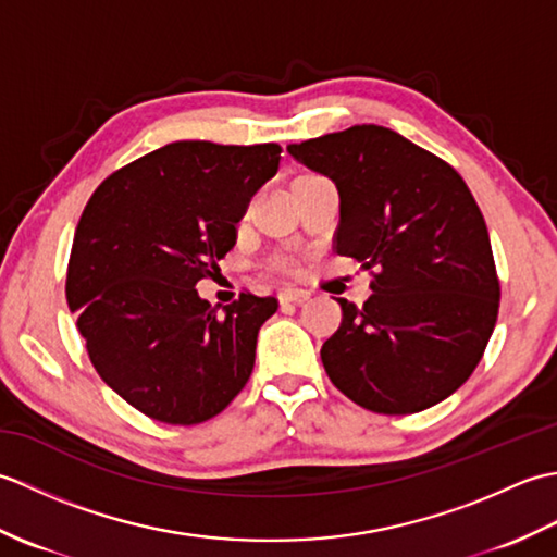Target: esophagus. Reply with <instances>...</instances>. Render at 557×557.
Here are the masks:
<instances>
[{"mask_svg": "<svg viewBox=\"0 0 557 557\" xmlns=\"http://www.w3.org/2000/svg\"><path fill=\"white\" fill-rule=\"evenodd\" d=\"M309 297H311V294L306 289H299V287L280 289V304H299V301H306Z\"/></svg>", "mask_w": 557, "mask_h": 557, "instance_id": "obj_1", "label": "esophagus"}]
</instances>
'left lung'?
<instances>
[{
  "instance_id": "left-lung-1",
  "label": "left lung",
  "mask_w": 557,
  "mask_h": 557,
  "mask_svg": "<svg viewBox=\"0 0 557 557\" xmlns=\"http://www.w3.org/2000/svg\"><path fill=\"white\" fill-rule=\"evenodd\" d=\"M339 194L335 251L375 270L347 299L321 359L330 381L375 413H413L467 383L493 335L500 282L465 180L393 128L361 124L287 146Z\"/></svg>"
}]
</instances>
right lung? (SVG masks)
<instances>
[{
  "mask_svg": "<svg viewBox=\"0 0 557 557\" xmlns=\"http://www.w3.org/2000/svg\"><path fill=\"white\" fill-rule=\"evenodd\" d=\"M280 152L176 140L110 174L83 210L69 309L102 381L150 419L208 421L251 377L258 330L277 299L242 294L218 315L196 285L220 272Z\"/></svg>",
  "mask_w": 557,
  "mask_h": 557,
  "instance_id": "1",
  "label": "right lung"
}]
</instances>
